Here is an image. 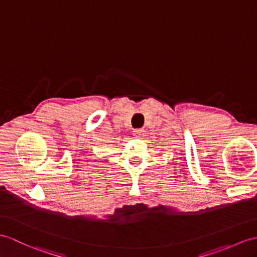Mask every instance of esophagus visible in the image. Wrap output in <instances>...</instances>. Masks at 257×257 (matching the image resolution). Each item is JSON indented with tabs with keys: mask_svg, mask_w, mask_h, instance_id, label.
<instances>
[{
	"mask_svg": "<svg viewBox=\"0 0 257 257\" xmlns=\"http://www.w3.org/2000/svg\"><path fill=\"white\" fill-rule=\"evenodd\" d=\"M134 136L136 137V138H141V137L146 136V130L145 129H135Z\"/></svg>",
	"mask_w": 257,
	"mask_h": 257,
	"instance_id": "esophagus-1",
	"label": "esophagus"
}]
</instances>
